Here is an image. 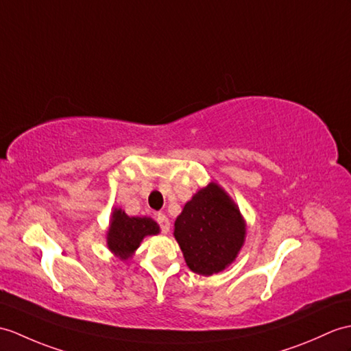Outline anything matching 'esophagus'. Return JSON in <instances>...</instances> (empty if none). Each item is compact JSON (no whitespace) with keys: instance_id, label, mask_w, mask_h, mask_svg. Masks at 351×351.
I'll use <instances>...</instances> for the list:
<instances>
[{"instance_id":"esophagus-1","label":"esophagus","mask_w":351,"mask_h":351,"mask_svg":"<svg viewBox=\"0 0 351 351\" xmlns=\"http://www.w3.org/2000/svg\"><path fill=\"white\" fill-rule=\"evenodd\" d=\"M157 223L160 226V229L162 233H167L170 230V223H169V218L165 214H158L157 215Z\"/></svg>"}]
</instances>
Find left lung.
Returning <instances> with one entry per match:
<instances>
[{
	"label": "left lung",
	"instance_id": "left-lung-1",
	"mask_svg": "<svg viewBox=\"0 0 351 351\" xmlns=\"http://www.w3.org/2000/svg\"><path fill=\"white\" fill-rule=\"evenodd\" d=\"M175 238L191 271L208 276L238 256L245 224L229 195L210 182L185 203L175 221Z\"/></svg>",
	"mask_w": 351,
	"mask_h": 351
}]
</instances>
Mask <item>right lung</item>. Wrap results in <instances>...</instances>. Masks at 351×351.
Wrapping results in <instances>:
<instances>
[{
    "mask_svg": "<svg viewBox=\"0 0 351 351\" xmlns=\"http://www.w3.org/2000/svg\"><path fill=\"white\" fill-rule=\"evenodd\" d=\"M158 232L160 227L154 219L128 217L124 210L115 209L108 233V245L121 260H125L141 245L145 236L157 234Z\"/></svg>",
    "mask_w": 351,
    "mask_h": 351,
    "instance_id": "1",
    "label": "right lung"
}]
</instances>
